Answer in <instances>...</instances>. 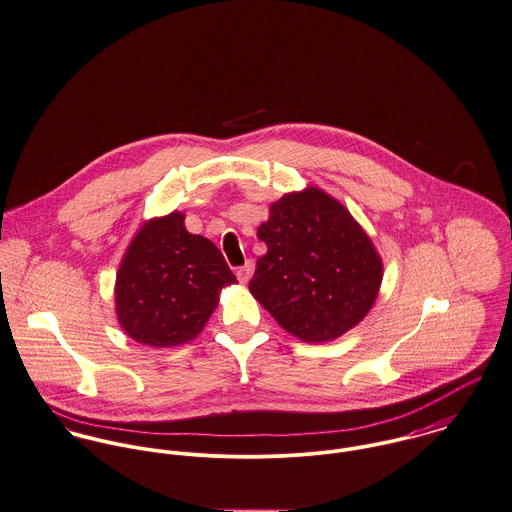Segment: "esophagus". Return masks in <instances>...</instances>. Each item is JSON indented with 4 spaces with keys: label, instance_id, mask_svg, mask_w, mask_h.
Listing matches in <instances>:
<instances>
[{
    "label": "esophagus",
    "instance_id": "esophagus-1",
    "mask_svg": "<svg viewBox=\"0 0 512 512\" xmlns=\"http://www.w3.org/2000/svg\"><path fill=\"white\" fill-rule=\"evenodd\" d=\"M251 273H253V263H249V261H247L243 267H239V269L235 271V275H237V279H239V283L241 284L249 283Z\"/></svg>",
    "mask_w": 512,
    "mask_h": 512
}]
</instances>
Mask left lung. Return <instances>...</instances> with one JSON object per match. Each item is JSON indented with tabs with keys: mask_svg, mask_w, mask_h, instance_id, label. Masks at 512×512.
I'll return each instance as SVG.
<instances>
[{
	"mask_svg": "<svg viewBox=\"0 0 512 512\" xmlns=\"http://www.w3.org/2000/svg\"><path fill=\"white\" fill-rule=\"evenodd\" d=\"M257 237L267 253L257 259L249 290L298 340H336L375 304L383 261L365 229L324 190L284 194Z\"/></svg>",
	"mask_w": 512,
	"mask_h": 512,
	"instance_id": "8db88e82",
	"label": "left lung"
}]
</instances>
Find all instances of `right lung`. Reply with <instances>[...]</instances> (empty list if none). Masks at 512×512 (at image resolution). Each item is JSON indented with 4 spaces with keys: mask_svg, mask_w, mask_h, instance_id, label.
Listing matches in <instances>:
<instances>
[{
    "mask_svg": "<svg viewBox=\"0 0 512 512\" xmlns=\"http://www.w3.org/2000/svg\"><path fill=\"white\" fill-rule=\"evenodd\" d=\"M237 283L220 249L188 233L184 214L145 222L115 277V314L123 332L143 345L174 347L194 340Z\"/></svg>",
    "mask_w": 512,
    "mask_h": 512,
    "instance_id": "add662e5",
    "label": "right lung"
}]
</instances>
